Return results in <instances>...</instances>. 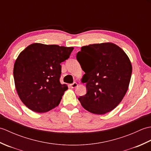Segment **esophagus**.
<instances>
[{
	"mask_svg": "<svg viewBox=\"0 0 151 151\" xmlns=\"http://www.w3.org/2000/svg\"><path fill=\"white\" fill-rule=\"evenodd\" d=\"M70 87H71L72 88H76L77 87V86H78V84L76 82H73V84H71L70 85Z\"/></svg>",
	"mask_w": 151,
	"mask_h": 151,
	"instance_id": "esophagus-1",
	"label": "esophagus"
}]
</instances>
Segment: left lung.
<instances>
[{
	"label": "left lung",
	"mask_w": 151,
	"mask_h": 151,
	"mask_svg": "<svg viewBox=\"0 0 151 151\" xmlns=\"http://www.w3.org/2000/svg\"><path fill=\"white\" fill-rule=\"evenodd\" d=\"M76 59L85 72L87 93L78 100L86 110L105 114L120 103L129 88L132 65L119 47L111 43L82 47Z\"/></svg>",
	"instance_id": "1"
}]
</instances>
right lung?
I'll list each match as a JSON object with an SVG mask.
<instances>
[{"instance_id":"obj_1","label":"right lung","mask_w":151,"mask_h":151,"mask_svg":"<svg viewBox=\"0 0 151 151\" xmlns=\"http://www.w3.org/2000/svg\"><path fill=\"white\" fill-rule=\"evenodd\" d=\"M73 47L33 43L19 54L14 67L16 90L30 110L49 111L60 104L68 87L60 82V63L69 58Z\"/></svg>"}]
</instances>
